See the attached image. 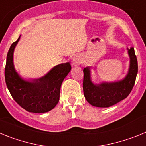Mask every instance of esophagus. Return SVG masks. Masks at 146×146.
I'll return each mask as SVG.
<instances>
[{
    "label": "esophagus",
    "instance_id": "obj_1",
    "mask_svg": "<svg viewBox=\"0 0 146 146\" xmlns=\"http://www.w3.org/2000/svg\"><path fill=\"white\" fill-rule=\"evenodd\" d=\"M81 63V59L79 56H74L72 60V67H76L77 66H79Z\"/></svg>",
    "mask_w": 146,
    "mask_h": 146
}]
</instances>
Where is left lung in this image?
Masks as SVG:
<instances>
[{
	"instance_id": "8db88e82",
	"label": "left lung",
	"mask_w": 146,
	"mask_h": 146,
	"mask_svg": "<svg viewBox=\"0 0 146 146\" xmlns=\"http://www.w3.org/2000/svg\"><path fill=\"white\" fill-rule=\"evenodd\" d=\"M129 67L123 79L114 82L94 83L91 79V67L83 69V92L85 98L91 105L98 108H109L128 96L136 80L138 66L133 47L127 48Z\"/></svg>"
}]
</instances>
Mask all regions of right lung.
<instances>
[{"label":"right lung","mask_w":146,"mask_h":146,"mask_svg":"<svg viewBox=\"0 0 146 146\" xmlns=\"http://www.w3.org/2000/svg\"><path fill=\"white\" fill-rule=\"evenodd\" d=\"M20 36L10 47L6 57L5 80L13 99L30 113H44L52 110L58 103L62 82L71 71L69 63L60 64L43 77L25 79L18 74L14 65V52Z\"/></svg>","instance_id":"add662e5"}]
</instances>
